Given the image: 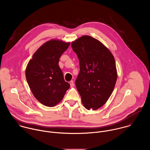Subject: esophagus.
I'll list each match as a JSON object with an SVG mask.
<instances>
[{
	"label": "esophagus",
	"instance_id": "esophagus-1",
	"mask_svg": "<svg viewBox=\"0 0 150 150\" xmlns=\"http://www.w3.org/2000/svg\"><path fill=\"white\" fill-rule=\"evenodd\" d=\"M70 86H71V87L73 86L74 85V81H70Z\"/></svg>",
	"mask_w": 150,
	"mask_h": 150
}]
</instances>
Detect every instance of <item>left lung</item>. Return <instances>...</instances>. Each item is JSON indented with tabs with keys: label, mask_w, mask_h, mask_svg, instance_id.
I'll return each mask as SVG.
<instances>
[{
	"label": "left lung",
	"mask_w": 150,
	"mask_h": 150,
	"mask_svg": "<svg viewBox=\"0 0 150 150\" xmlns=\"http://www.w3.org/2000/svg\"><path fill=\"white\" fill-rule=\"evenodd\" d=\"M77 54L80 72L75 84L87 110H97L111 96L117 79L114 58L99 40L84 36L72 42Z\"/></svg>",
	"instance_id": "obj_1"
}]
</instances>
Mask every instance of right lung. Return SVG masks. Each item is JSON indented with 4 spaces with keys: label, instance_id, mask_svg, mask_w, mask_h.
Wrapping results in <instances>:
<instances>
[{
    "label": "right lung",
    "instance_id": "add662e5",
    "mask_svg": "<svg viewBox=\"0 0 150 150\" xmlns=\"http://www.w3.org/2000/svg\"><path fill=\"white\" fill-rule=\"evenodd\" d=\"M70 43L51 40L43 44L27 65L25 75L36 99L44 106L54 107L64 98L70 84L59 67L61 56Z\"/></svg>",
    "mask_w": 150,
    "mask_h": 150
}]
</instances>
